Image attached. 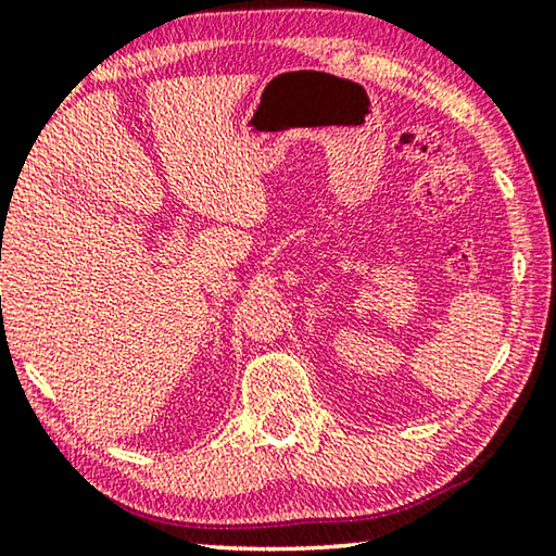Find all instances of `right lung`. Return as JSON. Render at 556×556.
<instances>
[{
  "label": "right lung",
  "mask_w": 556,
  "mask_h": 556,
  "mask_svg": "<svg viewBox=\"0 0 556 556\" xmlns=\"http://www.w3.org/2000/svg\"><path fill=\"white\" fill-rule=\"evenodd\" d=\"M2 223H4V220H2Z\"/></svg>",
  "instance_id": "right-lung-1"
}]
</instances>
